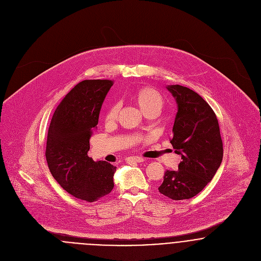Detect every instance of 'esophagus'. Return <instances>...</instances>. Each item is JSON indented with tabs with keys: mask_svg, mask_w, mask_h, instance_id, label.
Masks as SVG:
<instances>
[{
	"mask_svg": "<svg viewBox=\"0 0 261 261\" xmlns=\"http://www.w3.org/2000/svg\"><path fill=\"white\" fill-rule=\"evenodd\" d=\"M126 163H142L145 161L144 158L141 156H128L125 159Z\"/></svg>",
	"mask_w": 261,
	"mask_h": 261,
	"instance_id": "34e87169",
	"label": "esophagus"
}]
</instances>
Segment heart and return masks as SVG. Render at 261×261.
Wrapping results in <instances>:
<instances>
[{
    "label": "heart",
    "instance_id": "1",
    "mask_svg": "<svg viewBox=\"0 0 261 261\" xmlns=\"http://www.w3.org/2000/svg\"><path fill=\"white\" fill-rule=\"evenodd\" d=\"M134 98L144 113L152 112V111L160 112L164 106V99L161 93L156 89L149 86H144L139 88L135 92ZM118 112H119V105L113 103L106 114V120L108 122L115 120Z\"/></svg>",
    "mask_w": 261,
    "mask_h": 261
}]
</instances>
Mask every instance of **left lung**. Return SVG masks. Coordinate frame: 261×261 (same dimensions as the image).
Listing matches in <instances>:
<instances>
[{
  "label": "left lung",
  "mask_w": 261,
  "mask_h": 261,
  "mask_svg": "<svg viewBox=\"0 0 261 261\" xmlns=\"http://www.w3.org/2000/svg\"><path fill=\"white\" fill-rule=\"evenodd\" d=\"M178 112L172 144L181 155L177 171H167L159 192L173 200L190 199L213 179L223 159L218 119L211 107L195 91L182 85H168Z\"/></svg>",
  "instance_id": "1"
}]
</instances>
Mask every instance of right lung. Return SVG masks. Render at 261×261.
<instances>
[{
    "label": "right lung",
    "instance_id": "add662e5",
    "mask_svg": "<svg viewBox=\"0 0 261 261\" xmlns=\"http://www.w3.org/2000/svg\"><path fill=\"white\" fill-rule=\"evenodd\" d=\"M112 80H83L66 94L54 112L47 136L46 160L53 178L66 192L94 202L113 189L116 170L106 161L94 162L87 152L92 132Z\"/></svg>",
    "mask_w": 261,
    "mask_h": 261
}]
</instances>
